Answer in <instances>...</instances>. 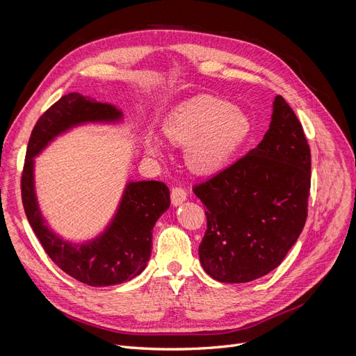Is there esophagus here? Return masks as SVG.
<instances>
[{"label":"esophagus","instance_id":"34e87169","mask_svg":"<svg viewBox=\"0 0 356 356\" xmlns=\"http://www.w3.org/2000/svg\"><path fill=\"white\" fill-rule=\"evenodd\" d=\"M186 199H187V191L184 188H182V187H174V188H172V191H170L172 204H175V207H178V204H181Z\"/></svg>","mask_w":356,"mask_h":356}]
</instances>
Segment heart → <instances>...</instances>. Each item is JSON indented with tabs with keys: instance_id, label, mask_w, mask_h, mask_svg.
Here are the masks:
<instances>
[{
	"instance_id": "obj_1",
	"label": "heart",
	"mask_w": 356,
	"mask_h": 356,
	"mask_svg": "<svg viewBox=\"0 0 356 356\" xmlns=\"http://www.w3.org/2000/svg\"><path fill=\"white\" fill-rule=\"evenodd\" d=\"M163 135L186 147V159L197 174H215L248 143L252 120L243 110L215 96H195L181 102L163 120ZM147 149L156 157L163 153L159 138H148Z\"/></svg>"
}]
</instances>
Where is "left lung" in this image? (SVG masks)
<instances>
[{"label": "left lung", "instance_id": "1", "mask_svg": "<svg viewBox=\"0 0 356 356\" xmlns=\"http://www.w3.org/2000/svg\"><path fill=\"white\" fill-rule=\"evenodd\" d=\"M310 147L293 108L273 102L263 141L193 191L207 207L202 267L225 284H243L282 263L305 227Z\"/></svg>", "mask_w": 356, "mask_h": 356}]
</instances>
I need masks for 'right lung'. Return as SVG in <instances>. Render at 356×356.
<instances>
[{
	"instance_id": "1",
	"label": "right lung",
	"mask_w": 356,
	"mask_h": 356,
	"mask_svg": "<svg viewBox=\"0 0 356 356\" xmlns=\"http://www.w3.org/2000/svg\"><path fill=\"white\" fill-rule=\"evenodd\" d=\"M120 118L122 111L114 105L75 92L62 96L32 129L20 179L26 218L44 251L67 275L90 286L123 284L144 270L152 255L153 227L170 204L169 188L160 181L129 182L106 230L88 243L72 245L53 233L41 217L34 188V157L53 138L74 126Z\"/></svg>"
}]
</instances>
